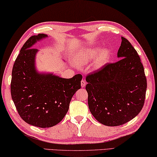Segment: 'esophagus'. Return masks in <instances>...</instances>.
<instances>
[{
  "label": "esophagus",
  "instance_id": "obj_1",
  "mask_svg": "<svg viewBox=\"0 0 157 157\" xmlns=\"http://www.w3.org/2000/svg\"><path fill=\"white\" fill-rule=\"evenodd\" d=\"M81 86H82V87H84V86H86V82L84 79H82V80L81 81Z\"/></svg>",
  "mask_w": 157,
  "mask_h": 157
}]
</instances>
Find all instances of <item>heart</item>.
I'll use <instances>...</instances> for the list:
<instances>
[{
    "label": "heart",
    "instance_id": "obj_1",
    "mask_svg": "<svg viewBox=\"0 0 157 157\" xmlns=\"http://www.w3.org/2000/svg\"><path fill=\"white\" fill-rule=\"evenodd\" d=\"M98 53L99 54L96 59V64L97 66H101L105 63L110 57V52L108 49H103L101 50L98 47H92L84 49L76 56L75 61L76 63L80 64L87 63L94 60Z\"/></svg>",
    "mask_w": 157,
    "mask_h": 157
}]
</instances>
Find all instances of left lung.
<instances>
[{
    "instance_id": "obj_1",
    "label": "left lung",
    "mask_w": 157,
    "mask_h": 157,
    "mask_svg": "<svg viewBox=\"0 0 157 157\" xmlns=\"http://www.w3.org/2000/svg\"><path fill=\"white\" fill-rule=\"evenodd\" d=\"M119 60L107 63L86 77L91 113L102 124H126L143 109L147 79L138 54L127 39L121 37Z\"/></svg>"
}]
</instances>
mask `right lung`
I'll return each instance as SVG.
<instances>
[{"instance_id":"add662e5","label":"right lung","mask_w":157,"mask_h":157,"mask_svg":"<svg viewBox=\"0 0 157 157\" xmlns=\"http://www.w3.org/2000/svg\"><path fill=\"white\" fill-rule=\"evenodd\" d=\"M47 36L38 34L27 40L14 61L12 71V98L24 121L40 128L56 125L68 110L75 93L81 88L82 75L64 79L52 74H40L35 68L36 41Z\"/></svg>"}]
</instances>
